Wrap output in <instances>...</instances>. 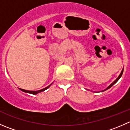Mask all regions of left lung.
Returning a JSON list of instances; mask_svg holds the SVG:
<instances>
[{"label": "left lung", "mask_w": 130, "mask_h": 130, "mask_svg": "<svg viewBox=\"0 0 130 130\" xmlns=\"http://www.w3.org/2000/svg\"><path fill=\"white\" fill-rule=\"evenodd\" d=\"M123 70H124V68H123V70H122L121 72V73H120V75H119V76H118V78H116V80H115V81H114V82H112V84H110V85H109V86H108V87H107V88H106V89H104V90H102V91H101V92H104V91H105V90H106L109 89V88H111V87H112V86H113V85H114V84H116V82H118V80H119V79H120V78H121V76H122V74H123Z\"/></svg>", "instance_id": "obj_1"}]
</instances>
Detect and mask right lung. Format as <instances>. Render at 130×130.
Returning a JSON list of instances; mask_svg holds the SVG:
<instances>
[{
    "label": "right lung",
    "mask_w": 130,
    "mask_h": 130,
    "mask_svg": "<svg viewBox=\"0 0 130 130\" xmlns=\"http://www.w3.org/2000/svg\"><path fill=\"white\" fill-rule=\"evenodd\" d=\"M51 85H52V84H50V86H48V87H45V88L43 89H41V90H36V91H34V90H26L23 89H20V90H22V91H23V92H25L29 93V94H34V95H35V94H38V93L44 91V90H45L46 89H48V88H49L50 86Z\"/></svg>",
    "instance_id": "1"
}]
</instances>
